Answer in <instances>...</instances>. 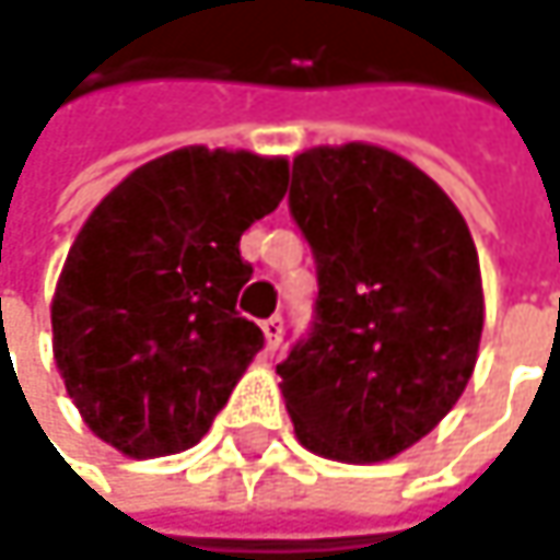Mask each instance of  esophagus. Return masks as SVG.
Wrapping results in <instances>:
<instances>
[{
  "instance_id": "1",
  "label": "esophagus",
  "mask_w": 560,
  "mask_h": 560,
  "mask_svg": "<svg viewBox=\"0 0 560 560\" xmlns=\"http://www.w3.org/2000/svg\"><path fill=\"white\" fill-rule=\"evenodd\" d=\"M262 332H266V339H269V349L276 352L281 342V332H284V320H281L279 314H276V317H269V320H262Z\"/></svg>"
}]
</instances>
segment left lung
Returning <instances> with one entry per match:
<instances>
[{"label": "left lung", "instance_id": "8db88e82", "mask_svg": "<svg viewBox=\"0 0 560 560\" xmlns=\"http://www.w3.org/2000/svg\"><path fill=\"white\" fill-rule=\"evenodd\" d=\"M288 211L320 291L279 365L284 407L311 452L384 462L435 430L475 372V240L427 173L369 143L301 153Z\"/></svg>", "mask_w": 560, "mask_h": 560}]
</instances>
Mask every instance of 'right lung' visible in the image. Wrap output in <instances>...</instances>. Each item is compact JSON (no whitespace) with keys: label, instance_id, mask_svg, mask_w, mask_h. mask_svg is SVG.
Returning a JSON list of instances; mask_svg holds the SVG:
<instances>
[{"label":"right lung","instance_id":"right-lung-1","mask_svg":"<svg viewBox=\"0 0 560 560\" xmlns=\"http://www.w3.org/2000/svg\"><path fill=\"white\" fill-rule=\"evenodd\" d=\"M288 160L185 147L89 214L57 281L54 359L82 420L133 458L195 445L266 346L240 317V236L279 208Z\"/></svg>","mask_w":560,"mask_h":560}]
</instances>
